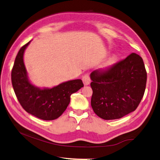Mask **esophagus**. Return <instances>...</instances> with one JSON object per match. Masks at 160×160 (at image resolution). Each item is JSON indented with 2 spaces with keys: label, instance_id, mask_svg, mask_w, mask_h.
Segmentation results:
<instances>
[{
  "label": "esophagus",
  "instance_id": "1",
  "mask_svg": "<svg viewBox=\"0 0 160 160\" xmlns=\"http://www.w3.org/2000/svg\"><path fill=\"white\" fill-rule=\"evenodd\" d=\"M82 81L84 85H88V84H89L91 82V78H90L89 75L87 73L84 75L82 77Z\"/></svg>",
  "mask_w": 160,
  "mask_h": 160
}]
</instances>
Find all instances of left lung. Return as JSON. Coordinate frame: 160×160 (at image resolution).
<instances>
[{
    "instance_id": "obj_1",
    "label": "left lung",
    "mask_w": 160,
    "mask_h": 160,
    "mask_svg": "<svg viewBox=\"0 0 160 160\" xmlns=\"http://www.w3.org/2000/svg\"><path fill=\"white\" fill-rule=\"evenodd\" d=\"M90 76L91 107L104 120L119 119L134 111L144 96L147 73L143 60L135 53L93 71Z\"/></svg>"
}]
</instances>
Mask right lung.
<instances>
[{
    "instance_id": "1",
    "label": "right lung",
    "mask_w": 160,
    "mask_h": 160,
    "mask_svg": "<svg viewBox=\"0 0 160 160\" xmlns=\"http://www.w3.org/2000/svg\"><path fill=\"white\" fill-rule=\"evenodd\" d=\"M30 42L20 49L12 70V83L16 96L28 113L44 120L59 118L70 102L71 95L84 87L81 80L60 84L52 89H40L30 84L23 62V54Z\"/></svg>"
}]
</instances>
